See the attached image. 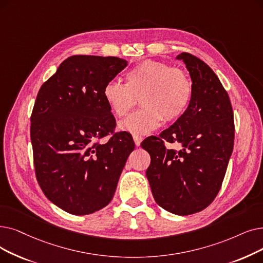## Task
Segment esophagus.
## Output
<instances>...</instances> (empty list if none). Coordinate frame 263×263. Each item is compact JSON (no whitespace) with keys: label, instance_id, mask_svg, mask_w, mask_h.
<instances>
[{"label":"esophagus","instance_id":"obj_1","mask_svg":"<svg viewBox=\"0 0 263 263\" xmlns=\"http://www.w3.org/2000/svg\"><path fill=\"white\" fill-rule=\"evenodd\" d=\"M133 141H134L135 146H140L141 142L143 141V138H142V136L138 135V134H134V135H133Z\"/></svg>","mask_w":263,"mask_h":263}]
</instances>
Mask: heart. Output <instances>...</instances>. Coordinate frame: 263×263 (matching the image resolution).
I'll use <instances>...</instances> for the list:
<instances>
[{
  "label": "heart",
  "mask_w": 263,
  "mask_h": 263,
  "mask_svg": "<svg viewBox=\"0 0 263 263\" xmlns=\"http://www.w3.org/2000/svg\"><path fill=\"white\" fill-rule=\"evenodd\" d=\"M122 83L108 82L102 91L111 114L123 118L139 98L142 107L120 123V129L133 134H147L162 120L175 121L184 115L192 98V84L185 71L153 60L132 66Z\"/></svg>",
  "instance_id": "b5f03b06"
}]
</instances>
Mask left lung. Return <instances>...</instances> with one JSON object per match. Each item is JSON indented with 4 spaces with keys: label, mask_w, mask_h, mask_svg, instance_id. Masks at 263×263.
<instances>
[{
    "label": "left lung",
    "mask_w": 263,
    "mask_h": 263,
    "mask_svg": "<svg viewBox=\"0 0 263 263\" xmlns=\"http://www.w3.org/2000/svg\"><path fill=\"white\" fill-rule=\"evenodd\" d=\"M192 98L184 115L141 146L151 155L146 176L159 206L176 215L206 209L221 188L234 144V119L227 91L212 68L188 52ZM179 142V151L165 143Z\"/></svg>",
    "instance_id": "8db88e82"
}]
</instances>
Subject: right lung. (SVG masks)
I'll use <instances>...</instances> for the list:
<instances>
[{"label":"right lung","mask_w":263,"mask_h":263,"mask_svg":"<svg viewBox=\"0 0 263 263\" xmlns=\"http://www.w3.org/2000/svg\"><path fill=\"white\" fill-rule=\"evenodd\" d=\"M127 65L117 57L72 55L37 93L30 128L35 176L47 199L70 214L105 208L134 149L130 133L115 132L102 95Z\"/></svg>","instance_id":"right-lung-1"}]
</instances>
